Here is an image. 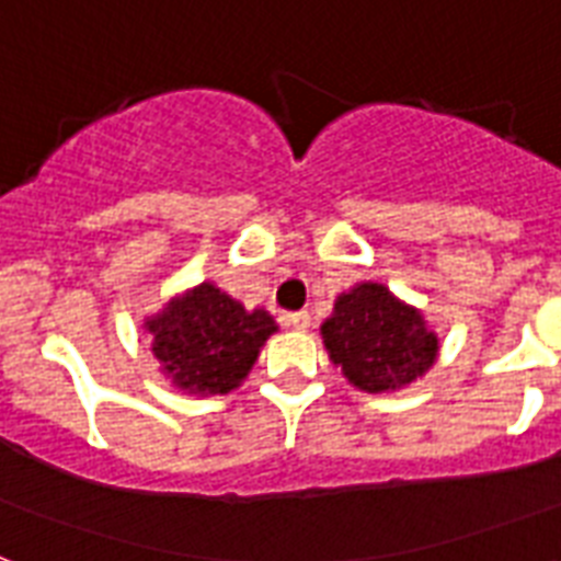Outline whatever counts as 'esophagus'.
Here are the masks:
<instances>
[{
	"instance_id": "1",
	"label": "esophagus",
	"mask_w": 561,
	"mask_h": 561,
	"mask_svg": "<svg viewBox=\"0 0 561 561\" xmlns=\"http://www.w3.org/2000/svg\"><path fill=\"white\" fill-rule=\"evenodd\" d=\"M285 329H294V332H308L311 325V314L308 311H294V314H282L279 317Z\"/></svg>"
}]
</instances>
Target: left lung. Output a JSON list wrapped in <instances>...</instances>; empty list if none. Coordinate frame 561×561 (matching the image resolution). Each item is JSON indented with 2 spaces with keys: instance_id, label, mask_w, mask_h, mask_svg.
<instances>
[{
  "instance_id": "left-lung-1",
  "label": "left lung",
  "mask_w": 561,
  "mask_h": 561,
  "mask_svg": "<svg viewBox=\"0 0 561 561\" xmlns=\"http://www.w3.org/2000/svg\"><path fill=\"white\" fill-rule=\"evenodd\" d=\"M329 360L364 392H396L436 364L439 337L416 306L381 282H358L320 325Z\"/></svg>"
}]
</instances>
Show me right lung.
Here are the masks:
<instances>
[{"instance_id":"obj_1","label":"right lung","mask_w":561,"mask_h":561,"mask_svg":"<svg viewBox=\"0 0 561 561\" xmlns=\"http://www.w3.org/2000/svg\"><path fill=\"white\" fill-rule=\"evenodd\" d=\"M142 329L151 334L160 373L188 396H227L241 387L267 337L279 332L264 308L247 311L215 282L174 294L145 317Z\"/></svg>"}]
</instances>
